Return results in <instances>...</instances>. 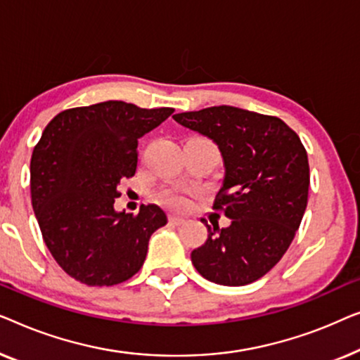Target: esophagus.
Wrapping results in <instances>:
<instances>
[{
  "label": "esophagus",
  "instance_id": "34e87169",
  "mask_svg": "<svg viewBox=\"0 0 360 360\" xmlns=\"http://www.w3.org/2000/svg\"><path fill=\"white\" fill-rule=\"evenodd\" d=\"M184 219H182V217H178V215H169V224H173V225H182L184 224Z\"/></svg>",
  "mask_w": 360,
  "mask_h": 360
}]
</instances>
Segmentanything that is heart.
I'll return each instance as SVG.
<instances>
[{"mask_svg": "<svg viewBox=\"0 0 360 360\" xmlns=\"http://www.w3.org/2000/svg\"><path fill=\"white\" fill-rule=\"evenodd\" d=\"M161 197H163V200L166 202V204L171 207H176V209H182V207H186V204H187L184 192H182L181 189H176V187H171V189L163 191Z\"/></svg>", "mask_w": 360, "mask_h": 360, "instance_id": "obj_1", "label": "heart"}]
</instances>
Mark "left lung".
Segmentation results:
<instances>
[{"mask_svg": "<svg viewBox=\"0 0 360 360\" xmlns=\"http://www.w3.org/2000/svg\"><path fill=\"white\" fill-rule=\"evenodd\" d=\"M219 146L224 181L214 209L231 224H205L207 240L191 252L197 272L220 285H246L267 274L285 251L307 209L310 166L300 139L279 117L233 105L173 115Z\"/></svg>", "mask_w": 360, "mask_h": 360, "instance_id": "1", "label": "left lung"}]
</instances>
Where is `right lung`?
I'll list each match as a JSON object with an SVG mask.
<instances>
[{"label": "right lung", "mask_w": 360, "mask_h": 360, "mask_svg": "<svg viewBox=\"0 0 360 360\" xmlns=\"http://www.w3.org/2000/svg\"><path fill=\"white\" fill-rule=\"evenodd\" d=\"M173 112L105 101L63 110L45 127L30 158V197L45 245L70 277L109 287L143 266L166 214L155 204L117 212L114 199L135 174L139 139Z\"/></svg>", "instance_id": "obj_1"}]
</instances>
